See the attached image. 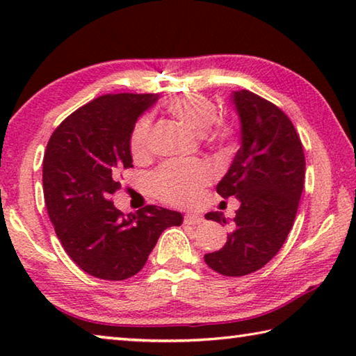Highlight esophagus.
<instances>
[{
	"label": "esophagus",
	"mask_w": 356,
	"mask_h": 356,
	"mask_svg": "<svg viewBox=\"0 0 356 356\" xmlns=\"http://www.w3.org/2000/svg\"><path fill=\"white\" fill-rule=\"evenodd\" d=\"M202 216L197 215V213H186L184 221L186 222V225H200V222H202Z\"/></svg>",
	"instance_id": "obj_1"
}]
</instances>
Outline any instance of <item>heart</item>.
Here are the masks:
<instances>
[{
    "label": "heart",
    "instance_id": "obj_1",
    "mask_svg": "<svg viewBox=\"0 0 356 356\" xmlns=\"http://www.w3.org/2000/svg\"><path fill=\"white\" fill-rule=\"evenodd\" d=\"M168 113L180 120L185 127L204 135L218 118L215 104L206 95L185 94L168 102ZM220 129L210 131L212 140H220ZM152 124L149 118H141L135 124L130 136V150L135 159H144L150 152ZM212 180V171L204 163H168L161 166L152 179L155 195L174 206H188L195 202L202 186Z\"/></svg>",
    "mask_w": 356,
    "mask_h": 356
}]
</instances>
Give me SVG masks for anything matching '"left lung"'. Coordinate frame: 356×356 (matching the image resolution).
<instances>
[{"label":"left lung","instance_id":"8db88e82","mask_svg":"<svg viewBox=\"0 0 356 356\" xmlns=\"http://www.w3.org/2000/svg\"><path fill=\"white\" fill-rule=\"evenodd\" d=\"M231 104L240 120V149L216 193L236 196L232 220L222 212L207 220L231 225L221 250L204 256L225 276H243L272 261L293 226L305 185L303 146L293 124L278 106L250 91H234Z\"/></svg>","mask_w":356,"mask_h":356}]
</instances>
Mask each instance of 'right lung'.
<instances>
[{
	"instance_id": "1",
	"label": "right lung",
	"mask_w": 356,
	"mask_h": 356,
	"mask_svg": "<svg viewBox=\"0 0 356 356\" xmlns=\"http://www.w3.org/2000/svg\"><path fill=\"white\" fill-rule=\"evenodd\" d=\"M156 94H110L81 106L53 131L44 156V197L64 250L100 280L122 281L144 267L166 227L182 213L147 206L124 215L110 196L131 168L130 136Z\"/></svg>"
}]
</instances>
